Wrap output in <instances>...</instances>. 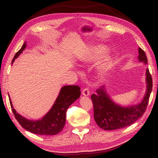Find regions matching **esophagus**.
<instances>
[{"instance_id":"obj_1","label":"esophagus","mask_w":158,"mask_h":158,"mask_svg":"<svg viewBox=\"0 0 158 158\" xmlns=\"http://www.w3.org/2000/svg\"><path fill=\"white\" fill-rule=\"evenodd\" d=\"M82 94L85 96H88V95H89V91L88 88H84L82 89Z\"/></svg>"}]
</instances>
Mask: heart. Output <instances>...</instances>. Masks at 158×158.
<instances>
[{"mask_svg": "<svg viewBox=\"0 0 158 158\" xmlns=\"http://www.w3.org/2000/svg\"><path fill=\"white\" fill-rule=\"evenodd\" d=\"M94 56V55H93V53H89L88 55V56L86 57V59H92Z\"/></svg>", "mask_w": 158, "mask_h": 158, "instance_id": "heart-1", "label": "heart"}]
</instances>
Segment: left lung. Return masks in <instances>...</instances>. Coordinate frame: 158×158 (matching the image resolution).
Returning a JSON list of instances; mask_svg holds the SVG:
<instances>
[{
    "label": "left lung",
    "mask_w": 158,
    "mask_h": 158,
    "mask_svg": "<svg viewBox=\"0 0 158 158\" xmlns=\"http://www.w3.org/2000/svg\"><path fill=\"white\" fill-rule=\"evenodd\" d=\"M138 60L147 64V56L144 50L138 48ZM147 92L144 99L136 106L123 107L114 103L107 94L105 85L96 89V94L91 95L94 105V117L97 125L103 130L111 131L131 125L146 111L152 90V78L146 70Z\"/></svg>",
    "instance_id": "1"
}]
</instances>
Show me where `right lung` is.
<instances>
[{
	"instance_id": "1",
	"label": "right lung",
	"mask_w": 158,
	"mask_h": 158,
	"mask_svg": "<svg viewBox=\"0 0 158 158\" xmlns=\"http://www.w3.org/2000/svg\"><path fill=\"white\" fill-rule=\"evenodd\" d=\"M26 43L14 56L12 64L16 58L26 48ZM80 88L78 85H65L61 88L58 98L53 106L42 119L37 121H30L19 114L10 100V106L14 117L20 125L26 130L40 135H55L63 130L66 122V111L70 105L74 103L80 95Z\"/></svg>"
}]
</instances>
